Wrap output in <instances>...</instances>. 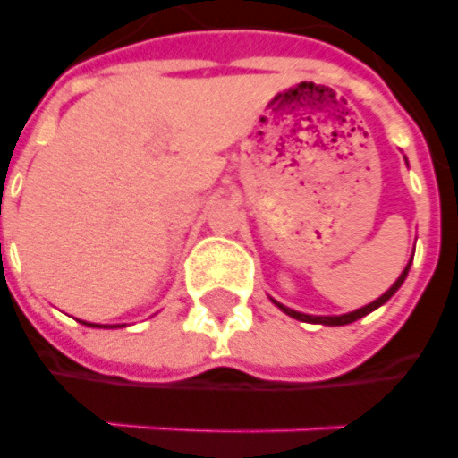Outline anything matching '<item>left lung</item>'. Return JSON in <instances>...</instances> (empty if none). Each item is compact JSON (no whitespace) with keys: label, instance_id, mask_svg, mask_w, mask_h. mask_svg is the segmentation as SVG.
Returning a JSON list of instances; mask_svg holds the SVG:
<instances>
[{"label":"left lung","instance_id":"8db88e82","mask_svg":"<svg viewBox=\"0 0 458 458\" xmlns=\"http://www.w3.org/2000/svg\"><path fill=\"white\" fill-rule=\"evenodd\" d=\"M410 264H411V261H410ZM407 274H410V266H407V268L402 271V276H400V278H397V281H394V284H392V288H390V291H387V293H382V296H379L377 301H372L369 306L360 308V310H352V313H345V316H306V313H298V310H291V308L281 306V303H278V308H281V310H286V313L291 318H296V320H303V323H323V326H348V323H352V320H358V318L372 313V310L382 306V303H387V301H390V298L394 296V293H397V288H400L402 284H404V278H407Z\"/></svg>","mask_w":458,"mask_h":458}]
</instances>
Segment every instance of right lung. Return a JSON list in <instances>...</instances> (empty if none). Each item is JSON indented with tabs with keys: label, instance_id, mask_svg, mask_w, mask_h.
<instances>
[{
	"label": "right lung",
	"instance_id": "1",
	"mask_svg": "<svg viewBox=\"0 0 458 458\" xmlns=\"http://www.w3.org/2000/svg\"><path fill=\"white\" fill-rule=\"evenodd\" d=\"M89 326H90V323H89Z\"/></svg>",
	"mask_w": 458,
	"mask_h": 458
}]
</instances>
